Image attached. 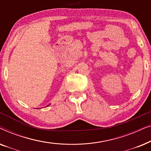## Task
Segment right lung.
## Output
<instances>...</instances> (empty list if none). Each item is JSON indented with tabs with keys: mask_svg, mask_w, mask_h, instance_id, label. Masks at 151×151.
I'll use <instances>...</instances> for the list:
<instances>
[{
	"mask_svg": "<svg viewBox=\"0 0 151 151\" xmlns=\"http://www.w3.org/2000/svg\"><path fill=\"white\" fill-rule=\"evenodd\" d=\"M49 105H50V104H49V105H48V106H49Z\"/></svg>",
	"mask_w": 151,
	"mask_h": 151,
	"instance_id": "1",
	"label": "right lung"
}]
</instances>
